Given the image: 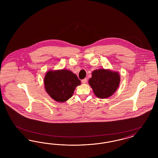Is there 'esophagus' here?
I'll list each match as a JSON object with an SVG mask.
<instances>
[{"label":"esophagus","instance_id":"1","mask_svg":"<svg viewBox=\"0 0 158 158\" xmlns=\"http://www.w3.org/2000/svg\"><path fill=\"white\" fill-rule=\"evenodd\" d=\"M87 82V79L86 78H85V79H83L82 80V83H83V84H85V83H86Z\"/></svg>","mask_w":158,"mask_h":158}]
</instances>
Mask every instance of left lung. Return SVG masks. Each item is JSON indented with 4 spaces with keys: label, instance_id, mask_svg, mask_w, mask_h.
Here are the masks:
<instances>
[{
    "label": "left lung",
    "instance_id": "obj_1",
    "mask_svg": "<svg viewBox=\"0 0 158 158\" xmlns=\"http://www.w3.org/2000/svg\"><path fill=\"white\" fill-rule=\"evenodd\" d=\"M120 81L118 73L101 69L92 72L89 83L97 97L106 98L111 96L116 91Z\"/></svg>",
    "mask_w": 158,
    "mask_h": 158
}]
</instances>
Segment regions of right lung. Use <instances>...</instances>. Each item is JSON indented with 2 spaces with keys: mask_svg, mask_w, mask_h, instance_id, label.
Returning <instances> with one entry per match:
<instances>
[{
  "mask_svg": "<svg viewBox=\"0 0 158 158\" xmlns=\"http://www.w3.org/2000/svg\"><path fill=\"white\" fill-rule=\"evenodd\" d=\"M81 84L77 76L68 70L48 71L44 85L48 94L57 102H64L71 98L75 88Z\"/></svg>",
  "mask_w": 158,
  "mask_h": 158,
  "instance_id": "obj_1",
  "label": "right lung"
}]
</instances>
